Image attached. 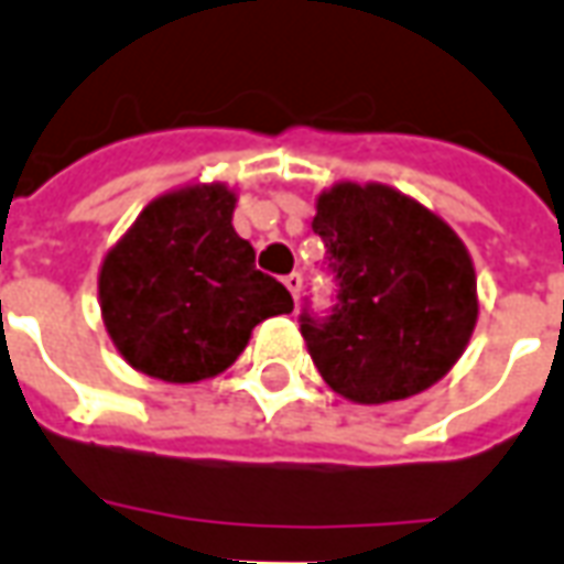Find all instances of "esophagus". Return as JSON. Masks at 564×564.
Instances as JSON below:
<instances>
[{
	"instance_id": "obj_1",
	"label": "esophagus",
	"mask_w": 564,
	"mask_h": 564,
	"mask_svg": "<svg viewBox=\"0 0 564 564\" xmlns=\"http://www.w3.org/2000/svg\"><path fill=\"white\" fill-rule=\"evenodd\" d=\"M283 283H286V290H290L295 302H299V293H302V274L293 271V274H286V278H283Z\"/></svg>"
}]
</instances>
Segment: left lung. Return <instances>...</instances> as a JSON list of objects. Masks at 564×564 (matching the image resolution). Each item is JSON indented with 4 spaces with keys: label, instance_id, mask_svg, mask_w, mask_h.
Returning a JSON list of instances; mask_svg holds the SVG:
<instances>
[{
    "label": "left lung",
    "instance_id": "obj_1",
    "mask_svg": "<svg viewBox=\"0 0 564 564\" xmlns=\"http://www.w3.org/2000/svg\"><path fill=\"white\" fill-rule=\"evenodd\" d=\"M311 226L338 283L329 317L302 314L319 378L356 404L402 402L444 378L480 311L459 235L392 186L350 181L319 193Z\"/></svg>",
    "mask_w": 564,
    "mask_h": 564
}]
</instances>
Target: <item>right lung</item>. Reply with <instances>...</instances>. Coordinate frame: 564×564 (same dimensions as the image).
<instances>
[{
  "mask_svg": "<svg viewBox=\"0 0 564 564\" xmlns=\"http://www.w3.org/2000/svg\"><path fill=\"white\" fill-rule=\"evenodd\" d=\"M235 189L186 184L153 198L102 259L99 307L117 354L165 380L198 383L232 366L257 323L293 311L235 232Z\"/></svg>",
  "mask_w": 564,
  "mask_h": 564,
  "instance_id": "add662e5",
  "label": "right lung"
}]
</instances>
